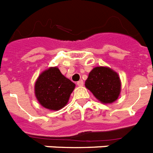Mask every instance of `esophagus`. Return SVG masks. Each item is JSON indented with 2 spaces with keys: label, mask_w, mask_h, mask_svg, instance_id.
<instances>
[{
  "label": "esophagus",
  "mask_w": 153,
  "mask_h": 153,
  "mask_svg": "<svg viewBox=\"0 0 153 153\" xmlns=\"http://www.w3.org/2000/svg\"><path fill=\"white\" fill-rule=\"evenodd\" d=\"M76 84H77L78 86H83V85H84V81H83L82 79H80V80L77 81Z\"/></svg>",
  "instance_id": "obj_1"
}]
</instances>
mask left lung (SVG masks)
<instances>
[{
    "label": "left lung",
    "instance_id": "left-lung-1",
    "mask_svg": "<svg viewBox=\"0 0 153 153\" xmlns=\"http://www.w3.org/2000/svg\"><path fill=\"white\" fill-rule=\"evenodd\" d=\"M97 99L103 103H112L120 93V80L118 74L107 67H95L92 69L85 82Z\"/></svg>",
    "mask_w": 153,
    "mask_h": 153
}]
</instances>
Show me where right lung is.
Returning <instances> with one entry per match:
<instances>
[{"instance_id":"obj_1","label":"right lung","mask_w":153,"mask_h":153,"mask_svg":"<svg viewBox=\"0 0 153 153\" xmlns=\"http://www.w3.org/2000/svg\"><path fill=\"white\" fill-rule=\"evenodd\" d=\"M75 84L65 77L57 67L50 68L39 76L35 94L40 104L51 110H59L67 104Z\"/></svg>"}]
</instances>
